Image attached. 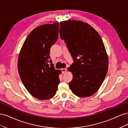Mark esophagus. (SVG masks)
Returning <instances> with one entry per match:
<instances>
[{
    "label": "esophagus",
    "instance_id": "esophagus-1",
    "mask_svg": "<svg viewBox=\"0 0 128 128\" xmlns=\"http://www.w3.org/2000/svg\"><path fill=\"white\" fill-rule=\"evenodd\" d=\"M61 71H62V72L63 74H64V73H66V72H67V69H66V68H63V69H61Z\"/></svg>",
    "mask_w": 128,
    "mask_h": 128
}]
</instances>
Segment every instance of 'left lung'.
<instances>
[{
	"label": "left lung",
	"instance_id": "left-lung-1",
	"mask_svg": "<svg viewBox=\"0 0 128 128\" xmlns=\"http://www.w3.org/2000/svg\"><path fill=\"white\" fill-rule=\"evenodd\" d=\"M59 32L75 62L68 70L72 79L69 86L75 95L88 97L98 90L107 75L108 57L101 37L86 23L79 20L60 22Z\"/></svg>",
	"mask_w": 128,
	"mask_h": 128
}]
</instances>
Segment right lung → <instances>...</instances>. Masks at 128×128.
Listing matches in <instances>:
<instances>
[{
	"label": "right lung",
	"mask_w": 128,
	"mask_h": 128,
	"mask_svg": "<svg viewBox=\"0 0 128 128\" xmlns=\"http://www.w3.org/2000/svg\"><path fill=\"white\" fill-rule=\"evenodd\" d=\"M59 26L56 22L36 27L26 37L18 55V68L22 82L29 94L39 100L54 96L60 82L61 70L54 69L50 56Z\"/></svg>",
	"instance_id": "add662e5"
}]
</instances>
